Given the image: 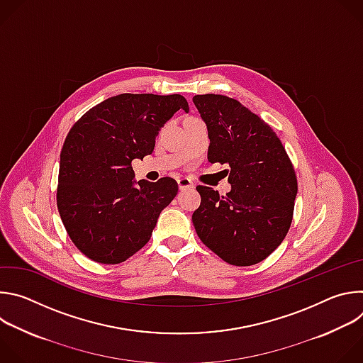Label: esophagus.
I'll return each instance as SVG.
<instances>
[{"label": "esophagus", "mask_w": 363, "mask_h": 363, "mask_svg": "<svg viewBox=\"0 0 363 363\" xmlns=\"http://www.w3.org/2000/svg\"><path fill=\"white\" fill-rule=\"evenodd\" d=\"M178 186H179L181 191L189 189V188H194V182L191 179H188V178H179L178 179Z\"/></svg>", "instance_id": "1"}]
</instances>
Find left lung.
Instances as JSON below:
<instances>
[{
  "instance_id": "8db88e82",
  "label": "left lung",
  "mask_w": 363,
  "mask_h": 363,
  "mask_svg": "<svg viewBox=\"0 0 363 363\" xmlns=\"http://www.w3.org/2000/svg\"><path fill=\"white\" fill-rule=\"evenodd\" d=\"M208 129V161L230 167L231 191L198 185L192 223L201 241L233 266L263 262L284 240L294 210L297 179L273 129L235 99L192 97Z\"/></svg>"
}]
</instances>
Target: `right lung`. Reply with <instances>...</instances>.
I'll list each match as a JSON object with an SVG mask.
<instances>
[{"instance_id": "1", "label": "right lung", "mask_w": 363, "mask_h": 363, "mask_svg": "<svg viewBox=\"0 0 363 363\" xmlns=\"http://www.w3.org/2000/svg\"><path fill=\"white\" fill-rule=\"evenodd\" d=\"M181 94L122 93L103 100L70 129L62 153L57 208L74 245L101 264L122 263L150 238L160 214L178 194L172 178L135 181L133 160L155 147Z\"/></svg>"}]
</instances>
